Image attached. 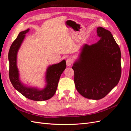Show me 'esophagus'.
Instances as JSON below:
<instances>
[{
  "mask_svg": "<svg viewBox=\"0 0 131 131\" xmlns=\"http://www.w3.org/2000/svg\"><path fill=\"white\" fill-rule=\"evenodd\" d=\"M66 63L67 66H71L73 63V60L72 58H68L67 59Z\"/></svg>",
  "mask_w": 131,
  "mask_h": 131,
  "instance_id": "34e87169",
  "label": "esophagus"
}]
</instances>
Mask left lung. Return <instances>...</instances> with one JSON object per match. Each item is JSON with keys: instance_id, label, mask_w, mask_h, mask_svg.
<instances>
[{"instance_id": "8db88e82", "label": "left lung", "mask_w": 131, "mask_h": 131, "mask_svg": "<svg viewBox=\"0 0 131 131\" xmlns=\"http://www.w3.org/2000/svg\"><path fill=\"white\" fill-rule=\"evenodd\" d=\"M101 39L82 47L80 58L72 68L78 92L91 100H101L120 81L121 75V51L110 31L97 28Z\"/></svg>"}]
</instances>
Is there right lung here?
Instances as JSON below:
<instances>
[{
  "mask_svg": "<svg viewBox=\"0 0 131 131\" xmlns=\"http://www.w3.org/2000/svg\"><path fill=\"white\" fill-rule=\"evenodd\" d=\"M29 31V29H28L21 31L10 46L8 54L10 80L14 88L28 99L37 101H46L52 97L56 93L59 78L66 68V62L63 60L58 64L49 66L46 74L47 85L43 89L40 90L36 88H27L23 85L19 79L17 67V54L25 37V34Z\"/></svg>",
  "mask_w": 131,
  "mask_h": 131,
  "instance_id": "obj_1",
  "label": "right lung"
}]
</instances>
